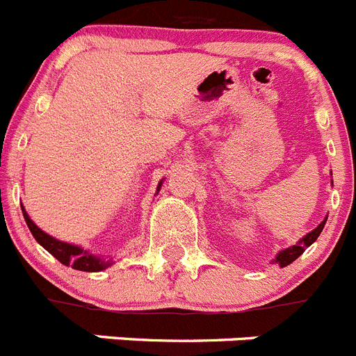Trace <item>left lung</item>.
I'll return each mask as SVG.
<instances>
[{
  "instance_id": "1",
  "label": "left lung",
  "mask_w": 356,
  "mask_h": 356,
  "mask_svg": "<svg viewBox=\"0 0 356 356\" xmlns=\"http://www.w3.org/2000/svg\"><path fill=\"white\" fill-rule=\"evenodd\" d=\"M332 185H333V181H332ZM326 219H328V217H325V219L321 221V225L317 226V228H314L312 232H308V234L305 235L303 238H300V241L296 242L294 246L285 248V250L280 251V253L275 257V260H273V264H278L280 267H287L289 264L294 262V260L298 259V257H301V254H303V251L307 250L308 246H312L314 242L317 241L319 234H321V232H323V228H325Z\"/></svg>"
}]
</instances>
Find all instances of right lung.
I'll return each instance as SVG.
<instances>
[{"label": "right lung", "mask_w": 356, "mask_h": 356, "mask_svg": "<svg viewBox=\"0 0 356 356\" xmlns=\"http://www.w3.org/2000/svg\"><path fill=\"white\" fill-rule=\"evenodd\" d=\"M162 181H160L159 187H156V194H159L160 187H162ZM21 209H23V207H21ZM23 216L28 228H30L31 235L35 237V241L39 242L44 250L49 251V253H51L58 262L64 264V266H71L72 269H76V271L97 273V271H103V269H106V267H110L112 264H114V259H112V257H99V254H92L87 250H83V248L74 246V244H69V242L58 241V238L51 237V235L42 232L35 222L31 221L30 216H28V212L24 209H23Z\"/></svg>", "instance_id": "1"}]
</instances>
